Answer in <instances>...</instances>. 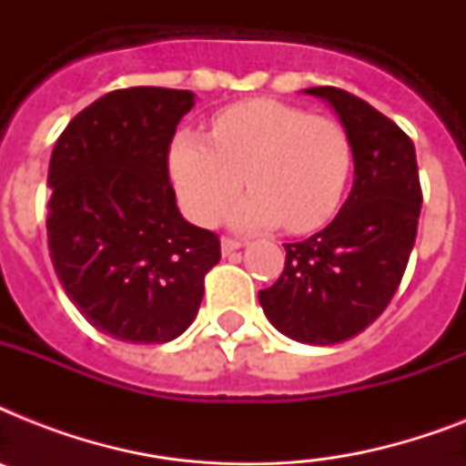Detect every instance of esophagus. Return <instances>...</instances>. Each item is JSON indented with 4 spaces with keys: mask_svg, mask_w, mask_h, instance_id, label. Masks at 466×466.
<instances>
[{
    "mask_svg": "<svg viewBox=\"0 0 466 466\" xmlns=\"http://www.w3.org/2000/svg\"><path fill=\"white\" fill-rule=\"evenodd\" d=\"M241 247H244V244H241L239 239H232V237H225V239H222V254H225V256L234 254V251H237V248H241Z\"/></svg>",
    "mask_w": 466,
    "mask_h": 466,
    "instance_id": "obj_1",
    "label": "esophagus"
}]
</instances>
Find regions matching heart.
<instances>
[{"label":"heart","instance_id":"heart-1","mask_svg":"<svg viewBox=\"0 0 466 466\" xmlns=\"http://www.w3.org/2000/svg\"><path fill=\"white\" fill-rule=\"evenodd\" d=\"M350 171L353 142L339 120L270 98L227 106L212 137L181 130L168 149L178 203L198 225H212L247 183L251 193L229 212L244 232L319 229L339 210Z\"/></svg>","mask_w":466,"mask_h":466}]
</instances>
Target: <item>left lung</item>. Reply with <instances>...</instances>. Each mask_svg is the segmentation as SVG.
I'll list each match as a JSON object with an SVG mask.
<instances>
[{
    "label": "left lung",
    "instance_id": "left-lung-1",
    "mask_svg": "<svg viewBox=\"0 0 466 466\" xmlns=\"http://www.w3.org/2000/svg\"><path fill=\"white\" fill-rule=\"evenodd\" d=\"M353 142L350 196L321 232L285 244V268L258 292L266 317L288 339L333 346L365 331L394 298L411 256L420 183L411 137L368 101L311 86Z\"/></svg>",
    "mask_w": 466,
    "mask_h": 466
}]
</instances>
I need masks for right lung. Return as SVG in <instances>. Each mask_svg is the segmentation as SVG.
<instances>
[{"mask_svg":"<svg viewBox=\"0 0 466 466\" xmlns=\"http://www.w3.org/2000/svg\"><path fill=\"white\" fill-rule=\"evenodd\" d=\"M196 96L133 86L76 113L47 168V248L91 326L127 343H167L198 314L219 239L190 225L168 181V145Z\"/></svg>","mask_w":466,"mask_h":466,"instance_id":"right-lung-1","label":"right lung"}]
</instances>
